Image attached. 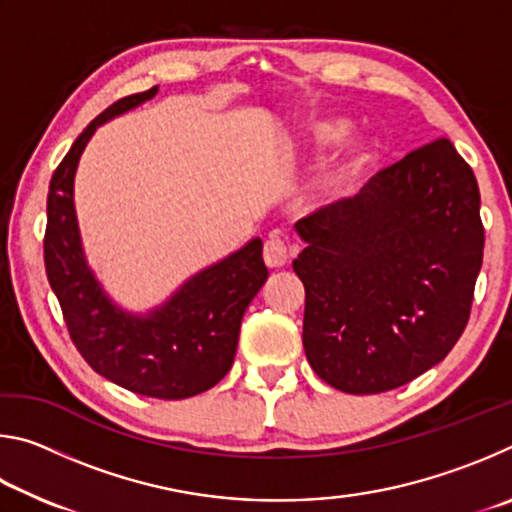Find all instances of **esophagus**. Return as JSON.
Wrapping results in <instances>:
<instances>
[{"label":"esophagus","instance_id":"esophagus-1","mask_svg":"<svg viewBox=\"0 0 512 512\" xmlns=\"http://www.w3.org/2000/svg\"><path fill=\"white\" fill-rule=\"evenodd\" d=\"M293 255V248L284 241L282 237L271 235L264 244V262L271 268H280L284 264H289V259Z\"/></svg>","mask_w":512,"mask_h":512}]
</instances>
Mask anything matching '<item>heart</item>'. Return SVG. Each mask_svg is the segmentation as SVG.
<instances>
[{
    "label": "heart",
    "instance_id": "b5f03b06",
    "mask_svg": "<svg viewBox=\"0 0 512 512\" xmlns=\"http://www.w3.org/2000/svg\"><path fill=\"white\" fill-rule=\"evenodd\" d=\"M345 135V124L339 119H325V121H316L314 126L309 128V140L316 146H329L334 142H339ZM370 151L366 146L357 144L354 149L345 155V160L341 164H336L332 171H327L323 178H320L318 189L325 196H339L345 187L350 185V180L354 173H357L363 164L368 162Z\"/></svg>",
    "mask_w": 512,
    "mask_h": 512
}]
</instances>
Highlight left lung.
<instances>
[{
  "label": "left lung",
  "instance_id": "left-lung-1",
  "mask_svg": "<svg viewBox=\"0 0 512 512\" xmlns=\"http://www.w3.org/2000/svg\"><path fill=\"white\" fill-rule=\"evenodd\" d=\"M479 205L472 167L440 137L296 223L302 345L320 379L384 393L447 357L483 262Z\"/></svg>",
  "mask_w": 512,
  "mask_h": 512
}]
</instances>
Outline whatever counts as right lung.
Listing matches in <instances>:
<instances>
[{"mask_svg":"<svg viewBox=\"0 0 512 512\" xmlns=\"http://www.w3.org/2000/svg\"><path fill=\"white\" fill-rule=\"evenodd\" d=\"M158 85L112 103L76 137L49 183L45 268L63 309L69 339L101 377L126 391L160 400H185L228 375L235 361L244 311L264 287L262 241L253 239L228 259L192 277L149 318L131 316L103 296L85 264L74 212V173L94 131L140 106Z\"/></svg>","mask_w":512,"mask_h":512,"instance_id":"obj_1","label":"right lung"}]
</instances>
